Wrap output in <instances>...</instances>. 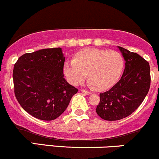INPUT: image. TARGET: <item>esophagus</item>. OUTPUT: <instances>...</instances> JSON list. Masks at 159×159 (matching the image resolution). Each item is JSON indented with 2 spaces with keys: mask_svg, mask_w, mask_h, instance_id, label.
<instances>
[{
  "mask_svg": "<svg viewBox=\"0 0 159 159\" xmlns=\"http://www.w3.org/2000/svg\"><path fill=\"white\" fill-rule=\"evenodd\" d=\"M81 93H84V95H90L91 94L90 92H89V91H87L85 90H81Z\"/></svg>",
  "mask_w": 159,
  "mask_h": 159,
  "instance_id": "34e87169",
  "label": "esophagus"
}]
</instances>
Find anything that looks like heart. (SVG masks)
<instances>
[{"instance_id":"1","label":"heart","mask_w":159,"mask_h":159,"mask_svg":"<svg viewBox=\"0 0 159 159\" xmlns=\"http://www.w3.org/2000/svg\"><path fill=\"white\" fill-rule=\"evenodd\" d=\"M123 67V57L119 52L89 48L76 53L74 59L67 60L63 72L71 84H81L87 74L89 84L106 90L117 81Z\"/></svg>"}]
</instances>
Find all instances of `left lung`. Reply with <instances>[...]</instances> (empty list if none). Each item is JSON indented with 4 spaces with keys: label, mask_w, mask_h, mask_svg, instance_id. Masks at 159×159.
Returning a JSON list of instances; mask_svg holds the SVG:
<instances>
[{
    "label": "left lung",
    "mask_w": 159,
    "mask_h": 159,
    "mask_svg": "<svg viewBox=\"0 0 159 159\" xmlns=\"http://www.w3.org/2000/svg\"><path fill=\"white\" fill-rule=\"evenodd\" d=\"M125 67L114 87L100 93L96 113L103 120H119L129 116L143 102L150 87L149 64L139 54L118 46Z\"/></svg>",
    "instance_id": "obj_1"
}]
</instances>
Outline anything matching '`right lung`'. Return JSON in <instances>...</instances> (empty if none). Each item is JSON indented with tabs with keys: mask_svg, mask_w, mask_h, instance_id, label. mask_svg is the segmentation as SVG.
Here are the masks:
<instances>
[{
	"mask_svg": "<svg viewBox=\"0 0 159 159\" xmlns=\"http://www.w3.org/2000/svg\"><path fill=\"white\" fill-rule=\"evenodd\" d=\"M61 48L26 53L14 65L16 99L26 112L42 120H53L64 112L78 89L65 80Z\"/></svg>",
	"mask_w": 159,
	"mask_h": 159,
	"instance_id": "obj_1",
	"label": "right lung"
}]
</instances>
